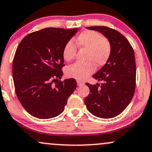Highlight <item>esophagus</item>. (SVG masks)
<instances>
[{"instance_id": "1", "label": "esophagus", "mask_w": 152, "mask_h": 152, "mask_svg": "<svg viewBox=\"0 0 152 152\" xmlns=\"http://www.w3.org/2000/svg\"><path fill=\"white\" fill-rule=\"evenodd\" d=\"M77 86H83V85H84V83L83 82H81V81H80V80H77Z\"/></svg>"}]
</instances>
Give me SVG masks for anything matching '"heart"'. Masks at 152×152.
I'll return each mask as SVG.
<instances>
[{"mask_svg":"<svg viewBox=\"0 0 152 152\" xmlns=\"http://www.w3.org/2000/svg\"><path fill=\"white\" fill-rule=\"evenodd\" d=\"M77 45L80 49L86 50L84 63L76 62L67 67L65 74L68 77L84 80L95 71L96 67L104 65L108 61L112 52L110 42L106 37L94 30H85L75 38ZM77 49L72 41H69L62 50V57L67 62L75 57Z\"/></svg>","mask_w":152,"mask_h":152,"instance_id":"1","label":"heart"}]
</instances>
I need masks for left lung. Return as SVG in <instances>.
<instances>
[{"label":"left lung","mask_w":152,"mask_h":152,"mask_svg":"<svg viewBox=\"0 0 152 152\" xmlns=\"http://www.w3.org/2000/svg\"><path fill=\"white\" fill-rule=\"evenodd\" d=\"M97 30L110 42L112 52L107 63L92 77L102 83L90 85L85 104L91 114L103 119L113 118L125 110L136 87L134 52L129 42L117 30L105 26L86 27Z\"/></svg>","instance_id":"8db88e82"}]
</instances>
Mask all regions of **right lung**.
<instances>
[{"instance_id": "obj_1", "label": "right lung", "mask_w": 152, "mask_h": 152, "mask_svg": "<svg viewBox=\"0 0 152 152\" xmlns=\"http://www.w3.org/2000/svg\"><path fill=\"white\" fill-rule=\"evenodd\" d=\"M77 28H47L28 34L20 42L12 62L16 95L30 115L39 119L57 117L76 89L75 79L60 81L62 50Z\"/></svg>"}]
</instances>
